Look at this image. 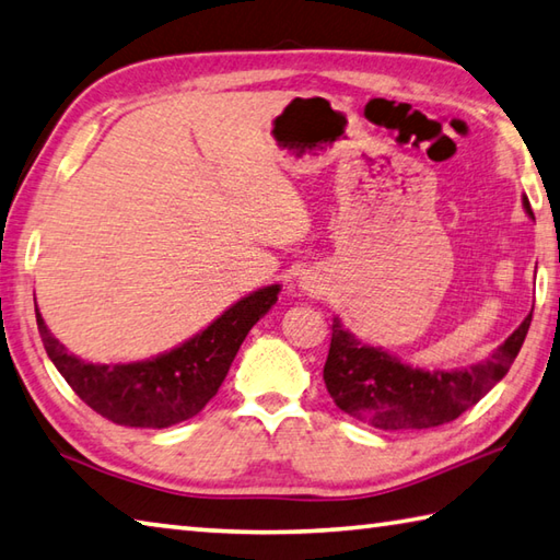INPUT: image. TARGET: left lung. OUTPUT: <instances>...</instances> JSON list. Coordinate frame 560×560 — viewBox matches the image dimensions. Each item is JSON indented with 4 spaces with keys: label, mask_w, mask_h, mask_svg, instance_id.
Listing matches in <instances>:
<instances>
[{
    "label": "left lung",
    "mask_w": 560,
    "mask_h": 560,
    "mask_svg": "<svg viewBox=\"0 0 560 560\" xmlns=\"http://www.w3.org/2000/svg\"><path fill=\"white\" fill-rule=\"evenodd\" d=\"M524 209L534 219L526 197ZM529 324L532 314L516 326L508 341L494 348L490 358L470 368L421 371L383 348L358 341L351 331L343 329L339 316H334L324 383L336 407L375 429L402 431L441 427L478 405L508 375Z\"/></svg>",
    "instance_id": "obj_1"
}]
</instances>
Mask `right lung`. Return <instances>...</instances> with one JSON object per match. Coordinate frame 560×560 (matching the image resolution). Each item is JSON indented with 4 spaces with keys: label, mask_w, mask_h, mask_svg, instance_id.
Wrapping results in <instances>:
<instances>
[{
    "label": "right lung",
    "mask_w": 560,
    "mask_h": 560,
    "mask_svg": "<svg viewBox=\"0 0 560 560\" xmlns=\"http://www.w3.org/2000/svg\"><path fill=\"white\" fill-rule=\"evenodd\" d=\"M278 292L280 284L250 292L192 339L136 363H84L48 331L38 307L36 324L52 365L84 405L114 424L165 429L192 419L217 395L246 334L278 302Z\"/></svg>",
    "instance_id": "right-lung-1"
}]
</instances>
